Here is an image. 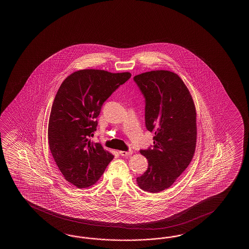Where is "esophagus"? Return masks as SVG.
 I'll return each instance as SVG.
<instances>
[{
  "instance_id": "esophagus-1",
  "label": "esophagus",
  "mask_w": 249,
  "mask_h": 249,
  "mask_svg": "<svg viewBox=\"0 0 249 249\" xmlns=\"http://www.w3.org/2000/svg\"><path fill=\"white\" fill-rule=\"evenodd\" d=\"M119 154H120L121 156H124V157L131 156L132 154V149H130V150H128V151H119Z\"/></svg>"
}]
</instances>
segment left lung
<instances>
[{
  "label": "left lung",
  "instance_id": "left-lung-1",
  "mask_svg": "<svg viewBox=\"0 0 249 249\" xmlns=\"http://www.w3.org/2000/svg\"><path fill=\"white\" fill-rule=\"evenodd\" d=\"M133 80L145 98L146 128L154 133L153 147L140 151L148 159V169L136 180L143 191L159 193L173 185L193 159L196 108L187 86L175 73L156 70Z\"/></svg>",
  "mask_w": 249,
  "mask_h": 249
}]
</instances>
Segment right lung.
Instances as JSON below:
<instances>
[{
    "label": "right lung",
    "mask_w": 249,
    "mask_h": 249,
    "mask_svg": "<svg viewBox=\"0 0 249 249\" xmlns=\"http://www.w3.org/2000/svg\"><path fill=\"white\" fill-rule=\"evenodd\" d=\"M132 74L83 69L69 75L53 101L48 141L65 179L77 188L93 185L114 156L91 142L103 103Z\"/></svg>",
    "instance_id": "1"
}]
</instances>
